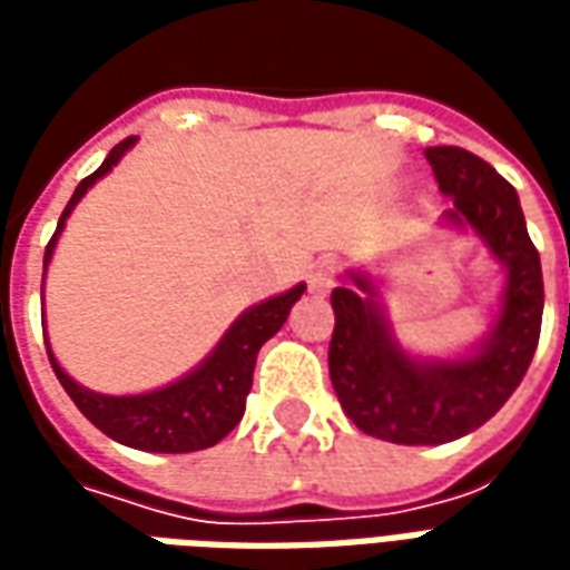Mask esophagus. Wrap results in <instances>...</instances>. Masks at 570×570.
<instances>
[{"label":"esophagus","mask_w":570,"mask_h":570,"mask_svg":"<svg viewBox=\"0 0 570 570\" xmlns=\"http://www.w3.org/2000/svg\"><path fill=\"white\" fill-rule=\"evenodd\" d=\"M335 284V265L330 259H321V262H314L311 265V272H308V289L311 293H330Z\"/></svg>","instance_id":"esophagus-1"}]
</instances>
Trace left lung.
Masks as SVG:
<instances>
[{
  "mask_svg": "<svg viewBox=\"0 0 570 570\" xmlns=\"http://www.w3.org/2000/svg\"><path fill=\"white\" fill-rule=\"evenodd\" d=\"M445 223L482 237L507 268L498 321L485 342L454 360H421L394 338L379 289L363 272L333 289L330 379L345 415L363 433L396 445H440L482 428L525 379L543 317L540 256L515 188L489 161L458 146L424 149Z\"/></svg>",
  "mask_w": 570,
  "mask_h": 570,
  "instance_id": "obj_1",
  "label": "left lung"
}]
</instances>
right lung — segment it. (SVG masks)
I'll return each instance as SVG.
<instances>
[{
    "label": "right lung",
    "mask_w": 570,
    "mask_h": 570,
    "mask_svg": "<svg viewBox=\"0 0 570 570\" xmlns=\"http://www.w3.org/2000/svg\"><path fill=\"white\" fill-rule=\"evenodd\" d=\"M134 142H137V137H128V140L118 142L116 149L106 155V161L76 186L67 210H63L60 223H57L55 237L45 247V268H48V262L55 256L57 237L63 232L72 207L85 198V191L100 176L109 174L121 161V155ZM302 293H305V284L293 286V289H286L281 296L265 298L259 305L244 311L228 326V333L219 338V345L213 347L210 357L204 360L198 370H191L179 382L158 387V391H149V394H94V391L81 387L79 382H72L67 372L60 370V363L51 354V345L45 342L48 345V360H51V370H55V375L63 384V391L72 396V403L79 406L81 415L91 421L97 430H104L109 440L130 445V449H140V452H198V449H210L223 436H228L237 428V421L244 419L259 347L284 326L286 314L302 298Z\"/></svg>",
    "instance_id": "1"
}]
</instances>
